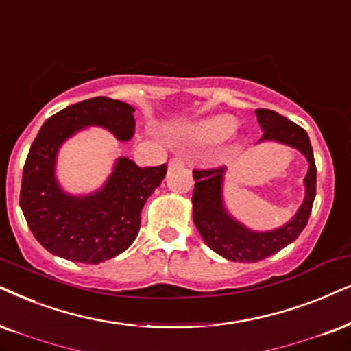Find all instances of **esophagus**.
I'll return each mask as SVG.
<instances>
[{
	"instance_id": "1",
	"label": "esophagus",
	"mask_w": 351,
	"mask_h": 351,
	"mask_svg": "<svg viewBox=\"0 0 351 351\" xmlns=\"http://www.w3.org/2000/svg\"><path fill=\"white\" fill-rule=\"evenodd\" d=\"M181 165H184L183 158H181V157H173V158H170V162H168V167H170V168L181 167Z\"/></svg>"
}]
</instances>
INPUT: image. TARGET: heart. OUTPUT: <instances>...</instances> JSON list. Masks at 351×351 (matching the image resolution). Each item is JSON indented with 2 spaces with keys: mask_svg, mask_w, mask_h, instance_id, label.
<instances>
[{
  "mask_svg": "<svg viewBox=\"0 0 351 351\" xmlns=\"http://www.w3.org/2000/svg\"><path fill=\"white\" fill-rule=\"evenodd\" d=\"M237 121L232 117H215L202 121L197 126L196 134L204 141H220L234 130Z\"/></svg>",
  "mask_w": 351,
  "mask_h": 351,
  "instance_id": "1",
  "label": "heart"
}]
</instances>
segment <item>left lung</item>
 I'll return each mask as SVG.
<instances>
[{
  "label": "left lung",
  "instance_id": "8db88e82",
  "mask_svg": "<svg viewBox=\"0 0 351 351\" xmlns=\"http://www.w3.org/2000/svg\"><path fill=\"white\" fill-rule=\"evenodd\" d=\"M256 114L257 123L264 130L261 141H278L291 145L308 158L309 171L304 178L306 197L293 220L282 228L265 233L250 232L234 221L225 212L221 204V180L225 168L193 170V176L196 180L193 193V219L196 228L212 251L233 263H257L293 243L308 223L316 196V163L306 131L274 110L257 108Z\"/></svg>",
  "mask_w": 351,
  "mask_h": 351
}]
</instances>
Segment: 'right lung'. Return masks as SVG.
Returning a JSON list of instances; mask_svg holds the SVG:
<instances>
[{"label":"right lung","mask_w":351,"mask_h":351,"mask_svg":"<svg viewBox=\"0 0 351 351\" xmlns=\"http://www.w3.org/2000/svg\"><path fill=\"white\" fill-rule=\"evenodd\" d=\"M134 108L124 101L94 97L66 106L43 123L22 173L19 204L30 232L51 254L84 264H99L132 245L145 201L167 175V163L139 167L119 158L108 183L87 197L64 194L56 184L60 145L81 128L97 124L119 141L134 132Z\"/></svg>","instance_id":"1"}]
</instances>
